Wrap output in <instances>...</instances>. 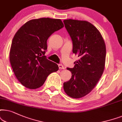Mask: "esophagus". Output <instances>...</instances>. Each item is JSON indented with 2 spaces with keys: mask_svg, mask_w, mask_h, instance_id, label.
<instances>
[{
  "mask_svg": "<svg viewBox=\"0 0 122 122\" xmlns=\"http://www.w3.org/2000/svg\"><path fill=\"white\" fill-rule=\"evenodd\" d=\"M58 67H59V69H65V67H64V66L62 65H61V64H58Z\"/></svg>",
  "mask_w": 122,
  "mask_h": 122,
  "instance_id": "esophagus-1",
  "label": "esophagus"
}]
</instances>
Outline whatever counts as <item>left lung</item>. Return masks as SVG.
<instances>
[{
	"label": "left lung",
	"mask_w": 122,
	"mask_h": 122,
	"mask_svg": "<svg viewBox=\"0 0 122 122\" xmlns=\"http://www.w3.org/2000/svg\"><path fill=\"white\" fill-rule=\"evenodd\" d=\"M65 27L72 41V52L79 57L73 68H67L72 74L64 83L65 92L72 98H82L96 86L105 67L106 47L100 32L85 20L66 19Z\"/></svg>",
	"instance_id": "obj_1"
}]
</instances>
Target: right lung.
<instances>
[{
    "instance_id": "1",
    "label": "right lung",
    "mask_w": 122,
    "mask_h": 122,
    "mask_svg": "<svg viewBox=\"0 0 122 122\" xmlns=\"http://www.w3.org/2000/svg\"><path fill=\"white\" fill-rule=\"evenodd\" d=\"M63 27L61 19L42 18L28 21L16 32L9 59L16 77L24 86L38 88L50 74L58 70L57 65L44 55L48 38Z\"/></svg>"
}]
</instances>
